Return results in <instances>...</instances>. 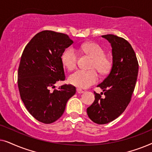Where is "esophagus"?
Returning a JSON list of instances; mask_svg holds the SVG:
<instances>
[{
  "label": "esophagus",
  "mask_w": 152,
  "mask_h": 152,
  "mask_svg": "<svg viewBox=\"0 0 152 152\" xmlns=\"http://www.w3.org/2000/svg\"><path fill=\"white\" fill-rule=\"evenodd\" d=\"M77 92L78 93H83L84 92V91L82 90L81 88H77Z\"/></svg>",
  "instance_id": "esophagus-1"
}]
</instances>
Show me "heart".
Instances as JSON below:
<instances>
[{"label": "heart", "mask_w": 152, "mask_h": 152, "mask_svg": "<svg viewBox=\"0 0 152 152\" xmlns=\"http://www.w3.org/2000/svg\"><path fill=\"white\" fill-rule=\"evenodd\" d=\"M82 50L84 53L92 58L91 70H79L72 73L68 78L70 84L80 88H88L95 84L98 80V75L95 70L99 73L105 74L111 68V60L104 55V50L97 43L91 42L82 45ZM63 64L69 70L76 68L77 63V54L72 48H68L64 52L61 57Z\"/></svg>", "instance_id": "obj_1"}]
</instances>
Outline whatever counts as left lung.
I'll return each instance as SVG.
<instances>
[{
	"label": "left lung",
	"mask_w": 152,
	"mask_h": 152,
	"mask_svg": "<svg viewBox=\"0 0 152 152\" xmlns=\"http://www.w3.org/2000/svg\"><path fill=\"white\" fill-rule=\"evenodd\" d=\"M111 43L113 65L101 84L104 98L94 92L95 101L87 108L89 118L95 123L107 124L121 115L129 104L138 73V62L132 45L125 39L113 34L102 36Z\"/></svg>",
	"instance_id": "8db88e82"
}]
</instances>
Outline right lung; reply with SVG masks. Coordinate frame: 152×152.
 Returning a JSON list of instances; mask_svg holds the SVG:
<instances>
[{"label": "right lung", "mask_w": 152, "mask_h": 152, "mask_svg": "<svg viewBox=\"0 0 152 152\" xmlns=\"http://www.w3.org/2000/svg\"><path fill=\"white\" fill-rule=\"evenodd\" d=\"M72 43L67 34L44 30L37 33L23 52L18 70L20 98L29 113L44 124L59 119L76 93L70 84L50 91L56 82L65 80L61 56Z\"/></svg>", "instance_id": "right-lung-1"}]
</instances>
